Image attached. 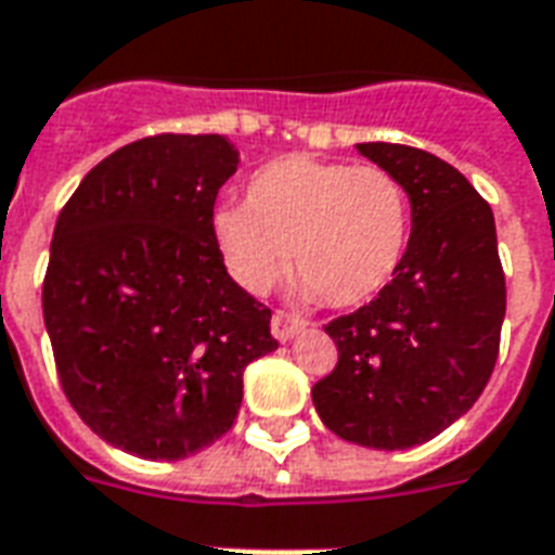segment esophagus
<instances>
[{"label": "esophagus", "mask_w": 555, "mask_h": 555, "mask_svg": "<svg viewBox=\"0 0 555 555\" xmlns=\"http://www.w3.org/2000/svg\"><path fill=\"white\" fill-rule=\"evenodd\" d=\"M304 331V322L298 319V315H293V312H274L272 319V336L278 341H289L295 339L298 333Z\"/></svg>", "instance_id": "1"}]
</instances>
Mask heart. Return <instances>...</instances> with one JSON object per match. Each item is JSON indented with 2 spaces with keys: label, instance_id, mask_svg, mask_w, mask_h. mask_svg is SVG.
Instances as JSON below:
<instances>
[{
  "label": "heart",
  "instance_id": "1",
  "mask_svg": "<svg viewBox=\"0 0 555 555\" xmlns=\"http://www.w3.org/2000/svg\"><path fill=\"white\" fill-rule=\"evenodd\" d=\"M214 236L228 272L262 295L286 266L298 298L351 310L398 274L410 243V198L383 166L331 164L289 154L262 166L245 207L222 204Z\"/></svg>",
  "mask_w": 555,
  "mask_h": 555
}]
</instances>
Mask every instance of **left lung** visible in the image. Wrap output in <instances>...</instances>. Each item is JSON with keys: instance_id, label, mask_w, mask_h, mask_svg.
I'll return each mask as SVG.
<instances>
[{"instance_id": "8db88e82", "label": "left lung", "mask_w": 555, "mask_h": 555, "mask_svg": "<svg viewBox=\"0 0 555 555\" xmlns=\"http://www.w3.org/2000/svg\"><path fill=\"white\" fill-rule=\"evenodd\" d=\"M357 152L403 183L412 231L389 286L324 327L339 362L312 386V403L339 439L406 451L448 430L486 389L506 281L491 207L460 169L412 145Z\"/></svg>"}]
</instances>
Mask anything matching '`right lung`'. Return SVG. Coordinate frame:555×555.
<instances>
[{"mask_svg":"<svg viewBox=\"0 0 555 555\" xmlns=\"http://www.w3.org/2000/svg\"><path fill=\"white\" fill-rule=\"evenodd\" d=\"M240 166L222 134L145 137L104 157L57 216L43 322L66 398L140 460H186L231 430L245 365L278 348L214 236Z\"/></svg>","mask_w":555,"mask_h":555,"instance_id":"add662e5","label":"right lung"}]
</instances>
